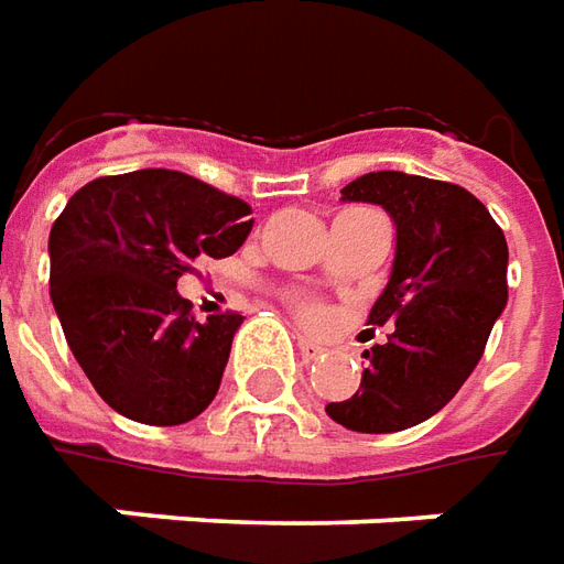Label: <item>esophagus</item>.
<instances>
[{"mask_svg":"<svg viewBox=\"0 0 564 564\" xmlns=\"http://www.w3.org/2000/svg\"><path fill=\"white\" fill-rule=\"evenodd\" d=\"M297 349H301L303 358H318V355L325 352V343H318L313 337H297Z\"/></svg>","mask_w":564,"mask_h":564,"instance_id":"esophagus-1","label":"esophagus"}]
</instances>
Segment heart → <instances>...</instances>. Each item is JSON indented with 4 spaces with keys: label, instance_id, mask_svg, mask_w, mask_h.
<instances>
[{
    "label": "heart",
    "instance_id": "obj_1",
    "mask_svg": "<svg viewBox=\"0 0 564 564\" xmlns=\"http://www.w3.org/2000/svg\"><path fill=\"white\" fill-rule=\"evenodd\" d=\"M294 306H297V315H301L303 322H318L322 318V306L315 301H297Z\"/></svg>",
    "mask_w": 564,
    "mask_h": 564
}]
</instances>
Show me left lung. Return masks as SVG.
Listing matches in <instances>:
<instances>
[{
  "instance_id": "8db88e82",
  "label": "left lung",
  "mask_w": 564,
  "mask_h": 564,
  "mask_svg": "<svg viewBox=\"0 0 564 564\" xmlns=\"http://www.w3.org/2000/svg\"><path fill=\"white\" fill-rule=\"evenodd\" d=\"M339 194L382 206L398 242L367 318L391 327L389 343L361 355V389L325 410L361 434L413 429L453 401L482 358L507 306V239L470 191L425 175L367 173Z\"/></svg>"
}]
</instances>
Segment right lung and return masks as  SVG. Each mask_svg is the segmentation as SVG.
Here are the masks:
<instances>
[{
    "instance_id": "1",
    "label": "right lung",
    "mask_w": 564,
    "mask_h": 564,
    "mask_svg": "<svg viewBox=\"0 0 564 564\" xmlns=\"http://www.w3.org/2000/svg\"><path fill=\"white\" fill-rule=\"evenodd\" d=\"M249 203L194 175L139 170L75 191L51 227V301L75 361L115 413L182 425L218 394L239 313L199 322L175 285L197 258H227Z\"/></svg>"
}]
</instances>
